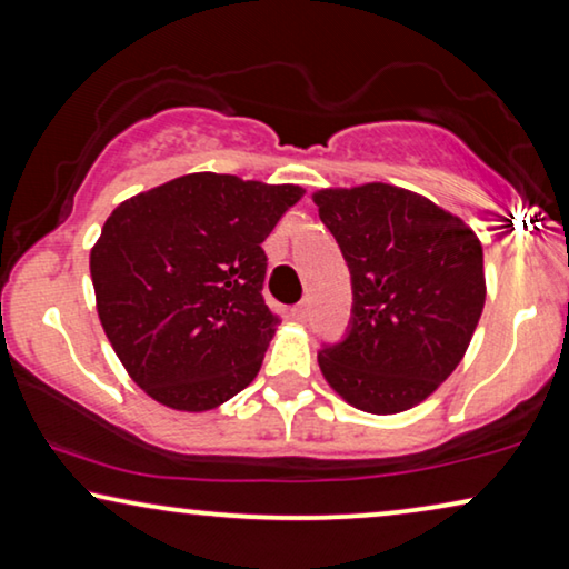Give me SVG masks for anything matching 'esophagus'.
Returning a JSON list of instances; mask_svg holds the SVG:
<instances>
[{"label":"esophagus","instance_id":"34e87169","mask_svg":"<svg viewBox=\"0 0 569 569\" xmlns=\"http://www.w3.org/2000/svg\"><path fill=\"white\" fill-rule=\"evenodd\" d=\"M293 317L299 319V322H307V317H309V301L296 303V307H293Z\"/></svg>","mask_w":569,"mask_h":569}]
</instances>
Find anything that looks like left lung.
Returning a JSON list of instances; mask_svg holds the SVG:
<instances>
[{"label":"left lung","instance_id":"obj_1","mask_svg":"<svg viewBox=\"0 0 569 569\" xmlns=\"http://www.w3.org/2000/svg\"><path fill=\"white\" fill-rule=\"evenodd\" d=\"M311 198L353 283L350 330L319 350L322 376L363 412L410 410L467 353L487 293L482 244L459 216L387 182Z\"/></svg>","mask_w":569,"mask_h":569}]
</instances>
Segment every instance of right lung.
Instances as JSON below:
<instances>
[{"mask_svg": "<svg viewBox=\"0 0 569 569\" xmlns=\"http://www.w3.org/2000/svg\"><path fill=\"white\" fill-rule=\"evenodd\" d=\"M303 188L193 172L128 198L90 252L116 356L159 405L213 410L262 366L281 322L262 299V242Z\"/></svg>", "mask_w": 569, "mask_h": 569, "instance_id": "right-lung-1", "label": "right lung"}]
</instances>
